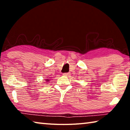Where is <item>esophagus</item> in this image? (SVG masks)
Returning a JSON list of instances; mask_svg holds the SVG:
<instances>
[{
	"mask_svg": "<svg viewBox=\"0 0 130 130\" xmlns=\"http://www.w3.org/2000/svg\"><path fill=\"white\" fill-rule=\"evenodd\" d=\"M63 75L64 76H68L70 75V73H63Z\"/></svg>",
	"mask_w": 130,
	"mask_h": 130,
	"instance_id": "obj_1",
	"label": "esophagus"
}]
</instances>
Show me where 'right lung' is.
<instances>
[{
	"instance_id": "add662e5",
	"label": "right lung",
	"mask_w": 130,
	"mask_h": 130,
	"mask_svg": "<svg viewBox=\"0 0 130 130\" xmlns=\"http://www.w3.org/2000/svg\"><path fill=\"white\" fill-rule=\"evenodd\" d=\"M50 79H49V78H46V82L47 83H48V82H49V81H50Z\"/></svg>"
}]
</instances>
